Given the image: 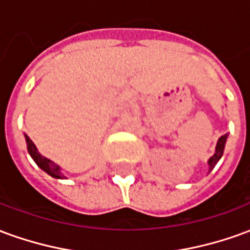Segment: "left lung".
Returning <instances> with one entry per match:
<instances>
[{"mask_svg":"<svg viewBox=\"0 0 250 250\" xmlns=\"http://www.w3.org/2000/svg\"><path fill=\"white\" fill-rule=\"evenodd\" d=\"M226 139H228V135H222L218 139V142H217V146H215V152L213 157L210 158L209 159V171H211L213 168H214V166L217 165V162L220 161L221 157H222V154H224V148H225V143H226Z\"/></svg>","mask_w":250,"mask_h":250,"instance_id":"1","label":"left lung"}]
</instances>
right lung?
<instances>
[{"instance_id":"add662e5","label":"right lung","mask_w":250,"mask_h":250,"mask_svg":"<svg viewBox=\"0 0 250 250\" xmlns=\"http://www.w3.org/2000/svg\"><path fill=\"white\" fill-rule=\"evenodd\" d=\"M25 141H26V146H28V151H29L30 157L33 158V161L37 163V166L44 170L46 174H49L51 177L57 179H62L65 178L62 173V168L59 165H56L55 162H52L51 159L48 158L42 157L40 152L37 151V147L35 146V143L30 141V138L28 135H25Z\"/></svg>"}]
</instances>
